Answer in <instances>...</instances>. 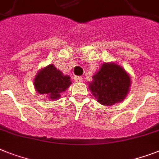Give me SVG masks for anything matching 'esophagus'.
<instances>
[{
    "instance_id": "esophagus-1",
    "label": "esophagus",
    "mask_w": 159,
    "mask_h": 159,
    "mask_svg": "<svg viewBox=\"0 0 159 159\" xmlns=\"http://www.w3.org/2000/svg\"><path fill=\"white\" fill-rule=\"evenodd\" d=\"M74 80H75V82H82V77H81V76H75V77H74Z\"/></svg>"
}]
</instances>
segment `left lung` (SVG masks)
<instances>
[{
	"label": "left lung",
	"mask_w": 159,
	"mask_h": 159,
	"mask_svg": "<svg viewBox=\"0 0 159 159\" xmlns=\"http://www.w3.org/2000/svg\"><path fill=\"white\" fill-rule=\"evenodd\" d=\"M130 86V77L122 67L106 63L93 76L90 90L100 104L111 106L124 100Z\"/></svg>",
	"instance_id": "left-lung-1"
}]
</instances>
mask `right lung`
<instances>
[{
    "label": "right lung",
    "instance_id": "right-lung-1",
    "mask_svg": "<svg viewBox=\"0 0 159 159\" xmlns=\"http://www.w3.org/2000/svg\"><path fill=\"white\" fill-rule=\"evenodd\" d=\"M71 85L70 77L50 64L37 73L34 80V86L39 94H45L51 100H57L60 93L66 91Z\"/></svg>",
    "mask_w": 159,
    "mask_h": 159
}]
</instances>
